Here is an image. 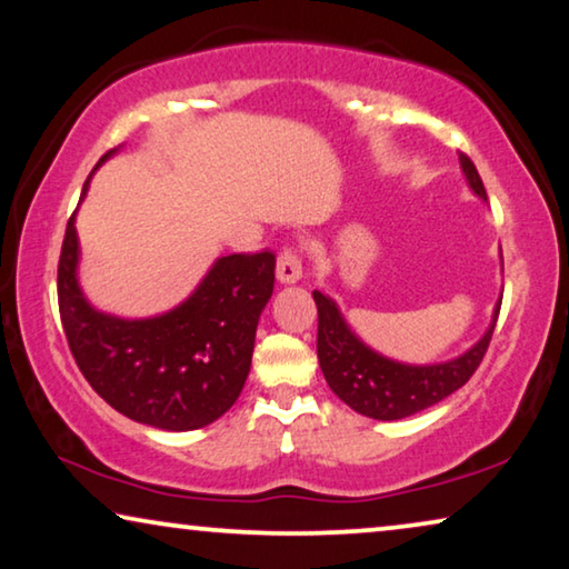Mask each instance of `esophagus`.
I'll use <instances>...</instances> for the list:
<instances>
[{
  "instance_id": "esophagus-1",
  "label": "esophagus",
  "mask_w": 569,
  "mask_h": 569,
  "mask_svg": "<svg viewBox=\"0 0 569 569\" xmlns=\"http://www.w3.org/2000/svg\"><path fill=\"white\" fill-rule=\"evenodd\" d=\"M302 277V259L295 249H284L277 259V279L282 284H295Z\"/></svg>"
}]
</instances>
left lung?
<instances>
[{
    "label": "left lung",
    "mask_w": 569,
    "mask_h": 569,
    "mask_svg": "<svg viewBox=\"0 0 569 569\" xmlns=\"http://www.w3.org/2000/svg\"><path fill=\"white\" fill-rule=\"evenodd\" d=\"M459 163H462L469 189L482 200H488L472 159L467 153H459ZM312 300L318 305V361L328 387L351 410L367 418H377V421H398V418L421 413V410L457 392L480 367L500 312L498 302L490 328L462 357L421 367L400 365V361L387 359L369 349L367 343H361L346 326L336 302L326 298L323 292H312Z\"/></svg>",
    "instance_id": "8db88e82"
}]
</instances>
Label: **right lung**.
<instances>
[{
	"label": "right lung",
	"instance_id": "obj_1",
	"mask_svg": "<svg viewBox=\"0 0 569 569\" xmlns=\"http://www.w3.org/2000/svg\"><path fill=\"white\" fill-rule=\"evenodd\" d=\"M87 187L89 179L81 197ZM274 261L269 249L230 253L163 316H104L81 295L71 216L59 259V310L77 367L92 390L130 421L163 431H194L218 421L249 377L259 316L274 290Z\"/></svg>",
	"mask_w": 569,
	"mask_h": 569
}]
</instances>
